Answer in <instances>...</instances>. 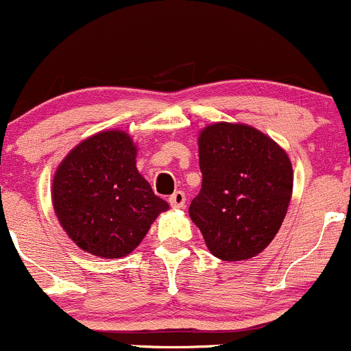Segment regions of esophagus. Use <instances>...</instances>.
I'll use <instances>...</instances> for the list:
<instances>
[{"label":"esophagus","instance_id":"obj_1","mask_svg":"<svg viewBox=\"0 0 351 351\" xmlns=\"http://www.w3.org/2000/svg\"><path fill=\"white\" fill-rule=\"evenodd\" d=\"M168 201H170V204L173 208L181 209V208H184V203H186V195H184L183 191H175Z\"/></svg>","mask_w":351,"mask_h":351}]
</instances>
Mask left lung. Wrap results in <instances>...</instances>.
<instances>
[{
    "mask_svg": "<svg viewBox=\"0 0 351 351\" xmlns=\"http://www.w3.org/2000/svg\"><path fill=\"white\" fill-rule=\"evenodd\" d=\"M198 148L203 183L189 217L217 259H251L271 244L287 215L291 160L271 136L244 123L208 125Z\"/></svg>",
    "mask_w": 351,
    "mask_h": 351,
    "instance_id": "obj_1",
    "label": "left lung"
}]
</instances>
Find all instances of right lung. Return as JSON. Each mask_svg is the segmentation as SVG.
Masks as SVG:
<instances>
[{
    "mask_svg": "<svg viewBox=\"0 0 351 351\" xmlns=\"http://www.w3.org/2000/svg\"><path fill=\"white\" fill-rule=\"evenodd\" d=\"M135 158L132 136L107 130L72 148L56 170V216L82 251L106 259L127 256L170 208L136 170Z\"/></svg>",
    "mask_w": 351,
    "mask_h": 351,
    "instance_id": "1",
    "label": "right lung"
}]
</instances>
